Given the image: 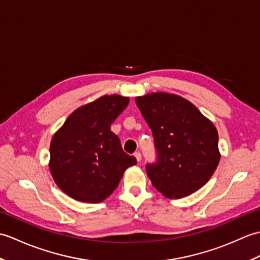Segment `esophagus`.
I'll use <instances>...</instances> for the list:
<instances>
[{
    "label": "esophagus",
    "instance_id": "34e87169",
    "mask_svg": "<svg viewBox=\"0 0 260 260\" xmlns=\"http://www.w3.org/2000/svg\"><path fill=\"white\" fill-rule=\"evenodd\" d=\"M134 156L136 157L137 162H141V159H142V155H141V153H140V152H136V153L134 154Z\"/></svg>",
    "mask_w": 260,
    "mask_h": 260
}]
</instances>
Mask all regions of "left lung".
<instances>
[{"label":"left lung","mask_w":260,"mask_h":260,"mask_svg":"<svg viewBox=\"0 0 260 260\" xmlns=\"http://www.w3.org/2000/svg\"><path fill=\"white\" fill-rule=\"evenodd\" d=\"M152 129L156 164H147L153 186L169 199L198 191L211 178L220 162L218 131L187 99L169 92L135 98Z\"/></svg>","instance_id":"1"}]
</instances>
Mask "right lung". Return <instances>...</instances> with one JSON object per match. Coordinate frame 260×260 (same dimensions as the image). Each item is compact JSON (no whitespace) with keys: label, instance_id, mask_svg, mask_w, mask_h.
Masks as SVG:
<instances>
[{"label":"right lung","instance_id":"1","mask_svg":"<svg viewBox=\"0 0 260 260\" xmlns=\"http://www.w3.org/2000/svg\"><path fill=\"white\" fill-rule=\"evenodd\" d=\"M128 97L105 95L74 110L53 134L49 169L56 184L77 201L99 203L108 198L136 158L126 154L110 124Z\"/></svg>","mask_w":260,"mask_h":260}]
</instances>
